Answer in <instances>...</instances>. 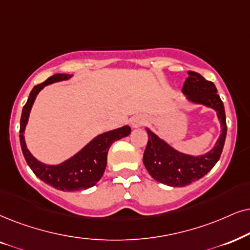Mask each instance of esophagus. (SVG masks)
Wrapping results in <instances>:
<instances>
[{
	"label": "esophagus",
	"instance_id": "esophagus-1",
	"mask_svg": "<svg viewBox=\"0 0 250 250\" xmlns=\"http://www.w3.org/2000/svg\"><path fill=\"white\" fill-rule=\"evenodd\" d=\"M143 123H144V120L142 118H137V116H136V118H132L131 120V125L134 128L140 127V125H143Z\"/></svg>",
	"mask_w": 250,
	"mask_h": 250
}]
</instances>
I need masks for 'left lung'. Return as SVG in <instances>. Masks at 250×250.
<instances>
[{"label": "left lung", "mask_w": 250, "mask_h": 250, "mask_svg": "<svg viewBox=\"0 0 250 250\" xmlns=\"http://www.w3.org/2000/svg\"><path fill=\"white\" fill-rule=\"evenodd\" d=\"M188 75L182 87L183 94L189 102L216 110L222 134L209 152L195 157L179 152L146 128L148 141L143 156L145 168L154 180L170 187H185L208 174L219 160L227 132L224 104L214 84L195 71H188Z\"/></svg>", "instance_id": "8db88e82"}]
</instances>
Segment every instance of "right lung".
Here are the masks:
<instances>
[{"label":"right lung","instance_id":"obj_1","mask_svg":"<svg viewBox=\"0 0 250 250\" xmlns=\"http://www.w3.org/2000/svg\"><path fill=\"white\" fill-rule=\"evenodd\" d=\"M71 76L72 75L67 74H55L43 83L38 84L32 88L27 103L23 107L20 129L21 146L27 165L41 181L62 191H75L93 187L102 179L104 172H105L107 154H108L110 145L115 141L121 140L122 137H127L131 131L129 125H125V127L98 135L90 143L85 145L80 152L59 165H46V164L37 160L32 156V153L27 150L24 138L25 127L27 125L31 108H32L38 93L46 85L67 81L71 78Z\"/></svg>","mask_w":250,"mask_h":250}]
</instances>
